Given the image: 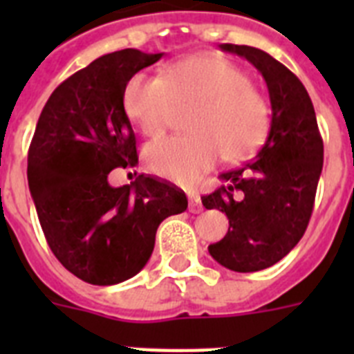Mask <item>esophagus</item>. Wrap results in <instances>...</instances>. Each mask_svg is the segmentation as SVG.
I'll list each match as a JSON object with an SVG mask.
<instances>
[{"mask_svg": "<svg viewBox=\"0 0 354 354\" xmlns=\"http://www.w3.org/2000/svg\"><path fill=\"white\" fill-rule=\"evenodd\" d=\"M204 211V205H202V198L198 195H189V212L196 214V212Z\"/></svg>", "mask_w": 354, "mask_h": 354, "instance_id": "obj_1", "label": "esophagus"}]
</instances>
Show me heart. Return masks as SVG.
<instances>
[{
	"label": "heart",
	"instance_id": "1",
	"mask_svg": "<svg viewBox=\"0 0 354 354\" xmlns=\"http://www.w3.org/2000/svg\"><path fill=\"white\" fill-rule=\"evenodd\" d=\"M193 104L187 136H162L145 147L147 168L177 184H195L223 156L241 161L264 142L270 109L250 77L216 55L180 58L161 77L134 74L124 88L127 117L147 136L161 134L177 108Z\"/></svg>",
	"mask_w": 354,
	"mask_h": 354
}]
</instances>
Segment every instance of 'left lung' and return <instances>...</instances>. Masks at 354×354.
<instances>
[{
    "label": "left lung",
    "mask_w": 354,
    "mask_h": 354,
    "mask_svg": "<svg viewBox=\"0 0 354 354\" xmlns=\"http://www.w3.org/2000/svg\"><path fill=\"white\" fill-rule=\"evenodd\" d=\"M243 56L268 84L271 126L250 162L220 175L223 186L202 196L205 209L228 218V232L209 253L237 273L261 271L282 261L298 245L310 221L323 170V138L314 104L301 81L266 51L221 44Z\"/></svg>",
    "instance_id": "8db88e82"
}]
</instances>
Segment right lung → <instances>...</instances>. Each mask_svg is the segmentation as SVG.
<instances>
[{
	"instance_id": "right-lung-1",
	"label": "right lung",
	"mask_w": 354,
	"mask_h": 354,
	"mask_svg": "<svg viewBox=\"0 0 354 354\" xmlns=\"http://www.w3.org/2000/svg\"><path fill=\"white\" fill-rule=\"evenodd\" d=\"M162 53L122 49L93 60L51 93L28 152V186L44 236L65 270L115 286L145 268L162 220L187 209L184 192L138 175L113 187L115 168L138 165L124 88Z\"/></svg>"
}]
</instances>
